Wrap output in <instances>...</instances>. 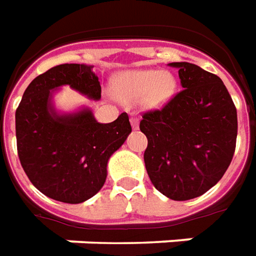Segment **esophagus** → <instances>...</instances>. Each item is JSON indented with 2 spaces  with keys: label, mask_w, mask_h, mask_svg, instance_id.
I'll return each instance as SVG.
<instances>
[{
  "label": "esophagus",
  "mask_w": 256,
  "mask_h": 256,
  "mask_svg": "<svg viewBox=\"0 0 256 256\" xmlns=\"http://www.w3.org/2000/svg\"><path fill=\"white\" fill-rule=\"evenodd\" d=\"M130 123H132V128L137 130L138 128V118H136V116H132L130 118Z\"/></svg>",
  "instance_id": "esophagus-1"
}]
</instances>
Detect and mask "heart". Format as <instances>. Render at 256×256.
I'll return each instance as SVG.
<instances>
[{
	"instance_id": "1",
	"label": "heart",
	"mask_w": 256,
	"mask_h": 256,
	"mask_svg": "<svg viewBox=\"0 0 256 256\" xmlns=\"http://www.w3.org/2000/svg\"><path fill=\"white\" fill-rule=\"evenodd\" d=\"M176 91V80L168 71L132 70L120 72L114 80V94L123 102H137L157 109L164 106Z\"/></svg>"
}]
</instances>
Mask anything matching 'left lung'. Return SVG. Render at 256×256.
I'll return each mask as SVG.
<instances>
[{"label":"left lung","mask_w":256,"mask_h":256,"mask_svg":"<svg viewBox=\"0 0 256 256\" xmlns=\"http://www.w3.org/2000/svg\"><path fill=\"white\" fill-rule=\"evenodd\" d=\"M178 68L182 91L142 114L140 130L148 144L146 170L157 190L172 200L206 194L223 178L237 140V109L223 81L190 62Z\"/></svg>","instance_id":"left-lung-1"}]
</instances>
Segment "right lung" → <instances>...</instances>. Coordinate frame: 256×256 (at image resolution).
<instances>
[{
	"label": "right lung",
	"instance_id": "1",
	"mask_svg": "<svg viewBox=\"0 0 256 256\" xmlns=\"http://www.w3.org/2000/svg\"><path fill=\"white\" fill-rule=\"evenodd\" d=\"M70 85L100 99V84L86 64H60L33 80L15 114L18 157L33 186L50 199L77 204L96 194L110 156L132 133L128 114L99 123L91 109L57 114L53 92Z\"/></svg>",
	"mask_w": 256,
	"mask_h": 256
}]
</instances>
